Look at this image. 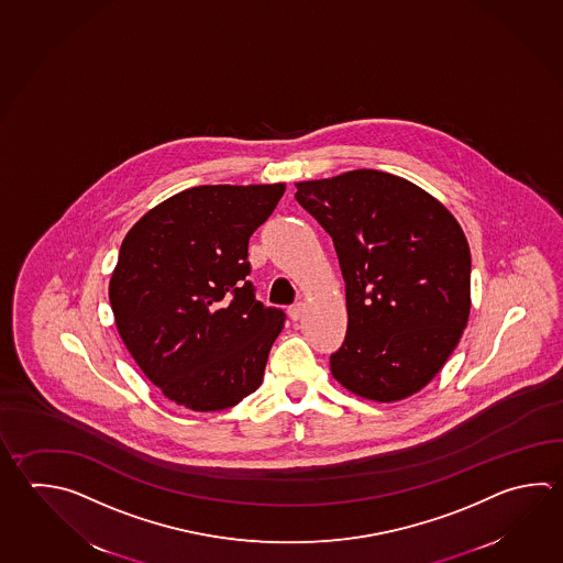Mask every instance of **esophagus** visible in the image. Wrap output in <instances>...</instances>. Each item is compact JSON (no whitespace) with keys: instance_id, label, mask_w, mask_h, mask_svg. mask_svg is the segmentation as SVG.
Instances as JSON below:
<instances>
[{"instance_id":"34e87169","label":"esophagus","mask_w":563,"mask_h":563,"mask_svg":"<svg viewBox=\"0 0 563 563\" xmlns=\"http://www.w3.org/2000/svg\"><path fill=\"white\" fill-rule=\"evenodd\" d=\"M305 312V302H295L292 307H288V317L292 320H298Z\"/></svg>"}]
</instances>
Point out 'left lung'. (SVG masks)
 <instances>
[{"label": "left lung", "mask_w": 563, "mask_h": 563, "mask_svg": "<svg viewBox=\"0 0 563 563\" xmlns=\"http://www.w3.org/2000/svg\"><path fill=\"white\" fill-rule=\"evenodd\" d=\"M346 283L349 329L330 371L376 402L412 396L456 349L470 317V246L444 205L415 183L358 169L297 183Z\"/></svg>", "instance_id": "obj_1"}]
</instances>
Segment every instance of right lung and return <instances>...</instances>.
<instances>
[{
	"instance_id": "1",
	"label": "right lung",
	"mask_w": 563,
	"mask_h": 563,
	"mask_svg": "<svg viewBox=\"0 0 563 563\" xmlns=\"http://www.w3.org/2000/svg\"><path fill=\"white\" fill-rule=\"evenodd\" d=\"M285 185H201L141 217L123 239L109 302L151 383L195 412L224 410L263 383L280 308L256 300L249 239Z\"/></svg>"
}]
</instances>
